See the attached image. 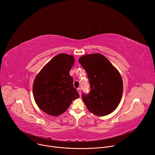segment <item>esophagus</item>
<instances>
[{
  "label": "esophagus",
  "mask_w": 155,
  "mask_h": 155,
  "mask_svg": "<svg viewBox=\"0 0 155 155\" xmlns=\"http://www.w3.org/2000/svg\"><path fill=\"white\" fill-rule=\"evenodd\" d=\"M77 91H78V93H79L80 96H81V89H80V87L77 88Z\"/></svg>",
  "instance_id": "obj_1"
}]
</instances>
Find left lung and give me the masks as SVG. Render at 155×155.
<instances>
[{"label": "left lung", "mask_w": 155, "mask_h": 155, "mask_svg": "<svg viewBox=\"0 0 155 155\" xmlns=\"http://www.w3.org/2000/svg\"><path fill=\"white\" fill-rule=\"evenodd\" d=\"M87 74L90 92L82 99L90 112L105 116L117 108L123 95V83L118 70L104 55L90 54L78 59Z\"/></svg>", "instance_id": "8db88e82"}]
</instances>
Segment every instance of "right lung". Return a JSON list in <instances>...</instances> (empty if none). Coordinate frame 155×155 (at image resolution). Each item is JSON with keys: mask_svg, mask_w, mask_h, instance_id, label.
Masks as SVG:
<instances>
[{"mask_svg": "<svg viewBox=\"0 0 155 155\" xmlns=\"http://www.w3.org/2000/svg\"><path fill=\"white\" fill-rule=\"evenodd\" d=\"M75 59L61 53L51 59L36 76L32 91L38 107L45 113L58 116L65 112L74 100L80 97L69 74Z\"/></svg>", "mask_w": 155, "mask_h": 155, "instance_id": "obj_1", "label": "right lung"}]
</instances>
